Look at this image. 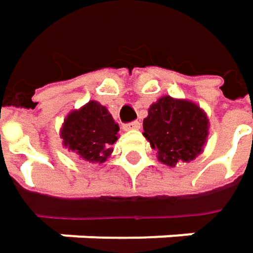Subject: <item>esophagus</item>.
<instances>
[{"instance_id": "34e87169", "label": "esophagus", "mask_w": 253, "mask_h": 253, "mask_svg": "<svg viewBox=\"0 0 253 253\" xmlns=\"http://www.w3.org/2000/svg\"><path fill=\"white\" fill-rule=\"evenodd\" d=\"M124 131H135V129H139L141 128V122L138 121H134V122H129V124H125L124 126Z\"/></svg>"}]
</instances>
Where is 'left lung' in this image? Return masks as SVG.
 I'll return each mask as SVG.
<instances>
[{
	"label": "left lung",
	"instance_id": "obj_1",
	"mask_svg": "<svg viewBox=\"0 0 253 253\" xmlns=\"http://www.w3.org/2000/svg\"><path fill=\"white\" fill-rule=\"evenodd\" d=\"M209 118L194 102L163 96L148 108L144 136L157 151L160 163L175 167L203 153L209 136Z\"/></svg>",
	"mask_w": 253,
	"mask_h": 253
}]
</instances>
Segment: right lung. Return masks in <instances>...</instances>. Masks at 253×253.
Instances as JSON below:
<instances>
[{
  "label": "right lung",
  "mask_w": 253,
  "mask_h": 253,
  "mask_svg": "<svg viewBox=\"0 0 253 253\" xmlns=\"http://www.w3.org/2000/svg\"><path fill=\"white\" fill-rule=\"evenodd\" d=\"M119 126L109 111L96 100H89L79 109L67 114L60 128L63 147L79 155V158L102 164L117 142Z\"/></svg>",
  "instance_id": "1"
}]
</instances>
